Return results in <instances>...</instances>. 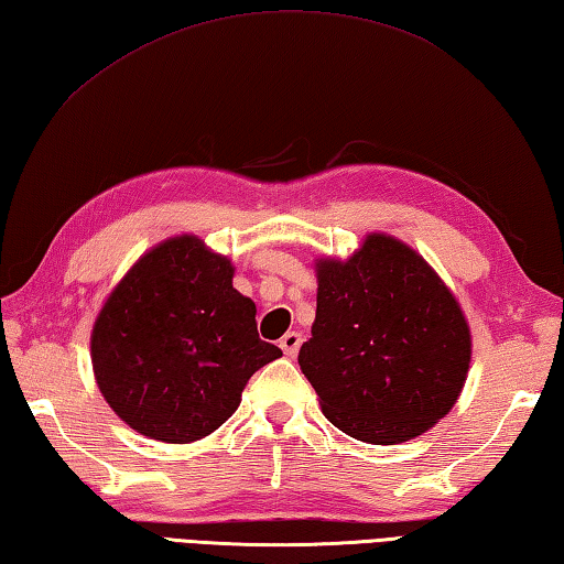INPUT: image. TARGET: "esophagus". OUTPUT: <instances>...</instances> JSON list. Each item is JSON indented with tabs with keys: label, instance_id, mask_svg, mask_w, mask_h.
<instances>
[{
	"label": "esophagus",
	"instance_id": "obj_1",
	"mask_svg": "<svg viewBox=\"0 0 564 564\" xmlns=\"http://www.w3.org/2000/svg\"><path fill=\"white\" fill-rule=\"evenodd\" d=\"M301 343H303V337H301V333H295V330H291V333H285L283 337H281V350L289 355V357H293L295 352H299V347H301Z\"/></svg>",
	"mask_w": 564,
	"mask_h": 564
}]
</instances>
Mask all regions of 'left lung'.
<instances>
[{
  "label": "left lung",
  "mask_w": 564,
  "mask_h": 564,
  "mask_svg": "<svg viewBox=\"0 0 564 564\" xmlns=\"http://www.w3.org/2000/svg\"><path fill=\"white\" fill-rule=\"evenodd\" d=\"M311 333L301 370L327 422L357 442L424 434L466 382L470 335L456 299L422 256L384 234L345 263H317Z\"/></svg>",
  "instance_id": "obj_1"
}]
</instances>
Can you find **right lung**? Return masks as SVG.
<instances>
[{
    "mask_svg": "<svg viewBox=\"0 0 564 564\" xmlns=\"http://www.w3.org/2000/svg\"><path fill=\"white\" fill-rule=\"evenodd\" d=\"M231 279L224 256L177 237L142 256L110 293L90 355L106 402L135 432L197 442L237 412L249 377L281 357Z\"/></svg>",
    "mask_w": 564,
    "mask_h": 564,
    "instance_id": "1",
    "label": "right lung"
}]
</instances>
